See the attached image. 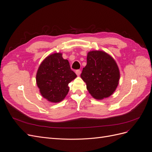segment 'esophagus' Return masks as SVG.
Here are the masks:
<instances>
[{
  "mask_svg": "<svg viewBox=\"0 0 152 152\" xmlns=\"http://www.w3.org/2000/svg\"><path fill=\"white\" fill-rule=\"evenodd\" d=\"M75 73H76V74H77V75H78V76H79V75H80V73H81V71H80V70H77L75 71Z\"/></svg>",
  "mask_w": 152,
  "mask_h": 152,
  "instance_id": "34e87169",
  "label": "esophagus"
}]
</instances>
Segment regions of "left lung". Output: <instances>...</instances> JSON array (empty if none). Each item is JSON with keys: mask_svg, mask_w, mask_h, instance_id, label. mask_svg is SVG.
Here are the masks:
<instances>
[{"mask_svg": "<svg viewBox=\"0 0 152 152\" xmlns=\"http://www.w3.org/2000/svg\"><path fill=\"white\" fill-rule=\"evenodd\" d=\"M80 77L87 89L96 99L111 96L115 91L120 79V72L114 59L102 50L87 53V65Z\"/></svg>", "mask_w": 152, "mask_h": 152, "instance_id": "8db88e82", "label": "left lung"}]
</instances>
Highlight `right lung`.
Returning a JSON list of instances; mask_svg holds the SVG:
<instances>
[{"instance_id":"obj_1","label":"right lung","mask_w":152,"mask_h":152,"mask_svg":"<svg viewBox=\"0 0 152 152\" xmlns=\"http://www.w3.org/2000/svg\"><path fill=\"white\" fill-rule=\"evenodd\" d=\"M77 75L61 53H54L41 63L36 75L37 85L44 98L52 103L60 102L67 95L68 84Z\"/></svg>"}]
</instances>
